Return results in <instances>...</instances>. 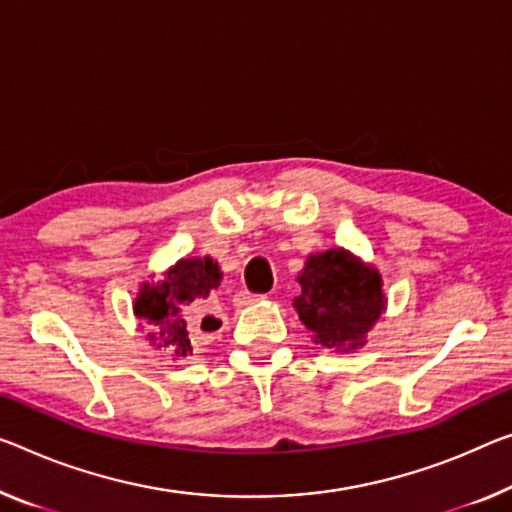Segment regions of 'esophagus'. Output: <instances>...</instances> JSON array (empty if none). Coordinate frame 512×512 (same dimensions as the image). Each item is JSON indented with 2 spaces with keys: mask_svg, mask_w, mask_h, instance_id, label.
Wrapping results in <instances>:
<instances>
[{
  "mask_svg": "<svg viewBox=\"0 0 512 512\" xmlns=\"http://www.w3.org/2000/svg\"><path fill=\"white\" fill-rule=\"evenodd\" d=\"M263 300V295H251V293H245V290H242V293H238L235 295V306H251V304H256V302H261Z\"/></svg>",
  "mask_w": 512,
  "mask_h": 512,
  "instance_id": "34e87169",
  "label": "esophagus"
}]
</instances>
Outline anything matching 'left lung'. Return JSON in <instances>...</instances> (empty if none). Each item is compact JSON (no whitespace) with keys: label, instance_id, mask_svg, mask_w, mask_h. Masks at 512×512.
Listing matches in <instances>:
<instances>
[{"label":"left lung","instance_id":"left-lung-1","mask_svg":"<svg viewBox=\"0 0 512 512\" xmlns=\"http://www.w3.org/2000/svg\"><path fill=\"white\" fill-rule=\"evenodd\" d=\"M297 281L302 286L293 300L297 316L311 341L332 352L364 348L387 311L380 270L343 247L306 256Z\"/></svg>","mask_w":512,"mask_h":512}]
</instances>
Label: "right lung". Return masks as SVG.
Wrapping results in <instances>:
<instances>
[{"label": "right lung", "mask_w": 512, "mask_h": 512, "mask_svg": "<svg viewBox=\"0 0 512 512\" xmlns=\"http://www.w3.org/2000/svg\"><path fill=\"white\" fill-rule=\"evenodd\" d=\"M219 283L222 267L208 254L180 258L162 279L141 281L132 311L148 327L146 341L171 359L192 355V329L208 311Z\"/></svg>", "instance_id": "obj_1"}]
</instances>
